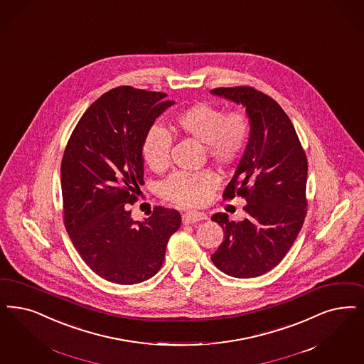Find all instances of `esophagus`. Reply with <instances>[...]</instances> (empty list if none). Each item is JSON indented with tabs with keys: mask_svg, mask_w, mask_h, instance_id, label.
<instances>
[{
	"mask_svg": "<svg viewBox=\"0 0 364 364\" xmlns=\"http://www.w3.org/2000/svg\"><path fill=\"white\" fill-rule=\"evenodd\" d=\"M207 219V215L204 213H183V223L184 225H192V223H196V222H200Z\"/></svg>",
	"mask_w": 364,
	"mask_h": 364,
	"instance_id": "obj_1",
	"label": "esophagus"
}]
</instances>
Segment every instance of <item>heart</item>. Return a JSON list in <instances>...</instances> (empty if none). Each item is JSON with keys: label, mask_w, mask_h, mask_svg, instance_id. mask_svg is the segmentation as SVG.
<instances>
[{"label": "heart", "mask_w": 364, "mask_h": 364, "mask_svg": "<svg viewBox=\"0 0 364 364\" xmlns=\"http://www.w3.org/2000/svg\"><path fill=\"white\" fill-rule=\"evenodd\" d=\"M172 129L181 137L193 138L204 144V151L213 163L230 166L246 151L250 139L249 115L242 110L226 112L213 103H195L180 110L172 118ZM172 137L161 126H151L144 138L142 156L154 172H163L169 164ZM219 184L213 171L195 173L176 172L161 186L168 200L180 207H198L210 199Z\"/></svg>", "instance_id": "obj_1"}]
</instances>
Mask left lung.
<instances>
[{"instance_id":"left-lung-1","label":"left lung","mask_w":364,"mask_h":364,"mask_svg":"<svg viewBox=\"0 0 364 364\" xmlns=\"http://www.w3.org/2000/svg\"><path fill=\"white\" fill-rule=\"evenodd\" d=\"M213 95L246 107L251 133L247 148L223 198H245L246 218L213 215L225 240L213 264L237 278L262 276L279 264L294 243L306 215L308 161L294 126L276 100L249 87H219Z\"/></svg>"}]
</instances>
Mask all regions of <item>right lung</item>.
Returning a JSON list of instances; mask_svg holds the SVG:
<instances>
[{
  "mask_svg": "<svg viewBox=\"0 0 364 364\" xmlns=\"http://www.w3.org/2000/svg\"><path fill=\"white\" fill-rule=\"evenodd\" d=\"M165 97L130 86L105 92L82 115L64 151V226L88 267L114 284L154 276L181 225L178 211L161 205L144 222L129 210L144 184V138L175 103Z\"/></svg>",
  "mask_w": 364,
  "mask_h": 364,
  "instance_id": "1",
  "label": "right lung"
}]
</instances>
